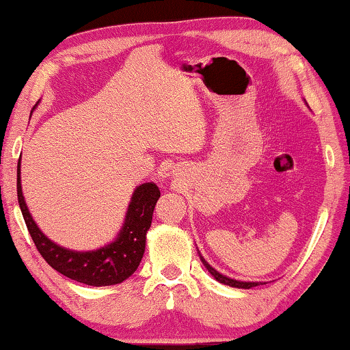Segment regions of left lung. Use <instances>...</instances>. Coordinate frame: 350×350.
I'll list each match as a JSON object with an SVG mask.
<instances>
[{
	"label": "left lung",
	"mask_w": 350,
	"mask_h": 350,
	"mask_svg": "<svg viewBox=\"0 0 350 350\" xmlns=\"http://www.w3.org/2000/svg\"><path fill=\"white\" fill-rule=\"evenodd\" d=\"M198 256H200V260L203 262V266L206 267V271L211 273V275L216 278V280L219 283H224L227 284V286H231V288H241V289H250V288H255V286H260V284H265L266 282H241V280H234V278H230L227 275H224V273L217 272L216 269H214L209 262L205 260V258L202 256L200 252H198Z\"/></svg>",
	"instance_id": "1"
}]
</instances>
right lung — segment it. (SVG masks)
I'll return each instance as SVG.
<instances>
[{
    "instance_id": "add662e5",
    "label": "right lung",
    "mask_w": 350,
    "mask_h": 350,
    "mask_svg": "<svg viewBox=\"0 0 350 350\" xmlns=\"http://www.w3.org/2000/svg\"><path fill=\"white\" fill-rule=\"evenodd\" d=\"M21 163L17 165L18 205L26 227L44 260L62 275L89 286H111L130 278L141 265L145 252L147 231L152 225L153 209L161 197L153 181L137 186L131 196L125 220L116 239L100 249L78 252L56 244L42 233L26 206L21 189Z\"/></svg>"
}]
</instances>
